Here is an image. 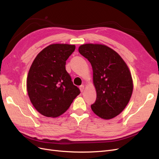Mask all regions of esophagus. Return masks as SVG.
<instances>
[{
  "label": "esophagus",
  "mask_w": 159,
  "mask_h": 159,
  "mask_svg": "<svg viewBox=\"0 0 159 159\" xmlns=\"http://www.w3.org/2000/svg\"><path fill=\"white\" fill-rule=\"evenodd\" d=\"M79 89H80V90L81 93H83V92L84 91V85H80Z\"/></svg>",
  "instance_id": "obj_1"
}]
</instances>
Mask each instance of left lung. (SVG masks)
<instances>
[{
  "label": "left lung",
  "mask_w": 159,
  "mask_h": 159,
  "mask_svg": "<svg viewBox=\"0 0 159 159\" xmlns=\"http://www.w3.org/2000/svg\"><path fill=\"white\" fill-rule=\"evenodd\" d=\"M79 52L87 58L93 71L97 99L93 111L103 119L119 115L129 103L133 83L129 67L114 50L98 44H85Z\"/></svg>",
  "instance_id": "left-lung-1"
}]
</instances>
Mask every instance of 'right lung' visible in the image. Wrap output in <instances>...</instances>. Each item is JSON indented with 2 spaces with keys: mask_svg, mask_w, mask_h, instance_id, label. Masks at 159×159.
<instances>
[{
  "mask_svg": "<svg viewBox=\"0 0 159 159\" xmlns=\"http://www.w3.org/2000/svg\"><path fill=\"white\" fill-rule=\"evenodd\" d=\"M75 45L52 44L36 57L27 76L30 102L40 114L57 117L63 114L80 93L66 70V61Z\"/></svg>",
  "mask_w": 159,
  "mask_h": 159,
  "instance_id": "1",
  "label": "right lung"
}]
</instances>
